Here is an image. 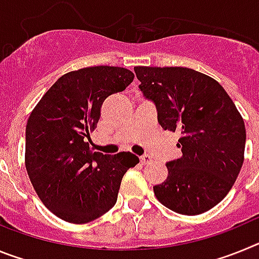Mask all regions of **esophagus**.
Here are the masks:
<instances>
[{
	"instance_id": "34e87169",
	"label": "esophagus",
	"mask_w": 259,
	"mask_h": 259,
	"mask_svg": "<svg viewBox=\"0 0 259 259\" xmlns=\"http://www.w3.org/2000/svg\"><path fill=\"white\" fill-rule=\"evenodd\" d=\"M140 162L143 164H148V163H150V162H152V158L149 157V155H141L140 157Z\"/></svg>"
}]
</instances>
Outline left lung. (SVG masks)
<instances>
[{
    "mask_svg": "<svg viewBox=\"0 0 259 259\" xmlns=\"http://www.w3.org/2000/svg\"><path fill=\"white\" fill-rule=\"evenodd\" d=\"M140 91L157 109L164 131L180 135L183 155L167 162L168 176L153 187L175 212L198 215L218 205L244 162L245 124L223 87L187 67H135Z\"/></svg>",
    "mask_w": 259,
    "mask_h": 259,
    "instance_id": "1",
    "label": "left lung"
}]
</instances>
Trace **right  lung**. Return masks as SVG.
<instances>
[{"label": "right lung", "instance_id": "obj_1", "mask_svg": "<svg viewBox=\"0 0 259 259\" xmlns=\"http://www.w3.org/2000/svg\"><path fill=\"white\" fill-rule=\"evenodd\" d=\"M135 75L95 66L59 77L33 109L26 127V168L36 193L58 218L83 224L115 205L123 176L139 163L130 152H92L89 134L102 102L123 92Z\"/></svg>", "mask_w": 259, "mask_h": 259}]
</instances>
